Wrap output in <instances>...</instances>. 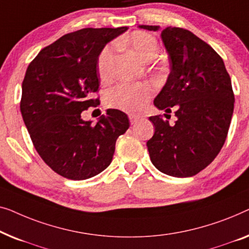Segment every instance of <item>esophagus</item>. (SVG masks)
<instances>
[{
	"label": "esophagus",
	"mask_w": 249,
	"mask_h": 249,
	"mask_svg": "<svg viewBox=\"0 0 249 249\" xmlns=\"http://www.w3.org/2000/svg\"><path fill=\"white\" fill-rule=\"evenodd\" d=\"M129 117V122H131V124H135L138 123V122L141 120V116H139V115H133V114H129L128 115Z\"/></svg>",
	"instance_id": "esophagus-1"
}]
</instances>
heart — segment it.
<instances>
[{
	"mask_svg": "<svg viewBox=\"0 0 249 249\" xmlns=\"http://www.w3.org/2000/svg\"><path fill=\"white\" fill-rule=\"evenodd\" d=\"M120 46L127 47L143 62L151 61L159 52V44L156 37L141 30L122 38ZM113 48L106 46L100 52L97 59L98 73L103 81H107L113 75ZM151 96V87L145 83H120L106 93L105 103L108 107L133 113L141 109Z\"/></svg>",
	"mask_w": 249,
	"mask_h": 249,
	"instance_id": "heart-1",
	"label": "heart"
}]
</instances>
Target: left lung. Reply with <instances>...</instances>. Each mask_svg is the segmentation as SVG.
<instances>
[{"mask_svg": "<svg viewBox=\"0 0 249 249\" xmlns=\"http://www.w3.org/2000/svg\"><path fill=\"white\" fill-rule=\"evenodd\" d=\"M140 28L159 30V26ZM161 38L170 74L155 106L167 113L174 107L177 121L169 125L161 115L150 117L155 134L146 146L161 173L191 177L208 167L225 144L234 94L221 56L204 40L179 27L164 28Z\"/></svg>", "mask_w": 249, "mask_h": 249, "instance_id": "left-lung-1", "label": "left lung"}]
</instances>
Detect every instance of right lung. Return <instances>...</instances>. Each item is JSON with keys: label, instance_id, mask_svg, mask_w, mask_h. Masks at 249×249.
<instances>
[{"label": "right lung", "instance_id": "obj_1", "mask_svg": "<svg viewBox=\"0 0 249 249\" xmlns=\"http://www.w3.org/2000/svg\"><path fill=\"white\" fill-rule=\"evenodd\" d=\"M127 27L85 28L43 48L28 66L20 110L33 144L56 174L72 180L93 177L109 166L118 136L129 127L127 115L108 109L97 124L81 113L97 107V59L108 41Z\"/></svg>", "mask_w": 249, "mask_h": 249}]
</instances>
